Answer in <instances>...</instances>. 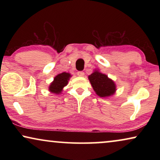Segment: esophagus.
<instances>
[{"instance_id": "34e87169", "label": "esophagus", "mask_w": 160, "mask_h": 160, "mask_svg": "<svg viewBox=\"0 0 160 160\" xmlns=\"http://www.w3.org/2000/svg\"><path fill=\"white\" fill-rule=\"evenodd\" d=\"M77 75L80 76V77H83V76H84V73L83 71H78L77 73Z\"/></svg>"}]
</instances>
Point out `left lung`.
Returning a JSON list of instances; mask_svg holds the SVG:
<instances>
[{
  "instance_id": "8db88e82",
  "label": "left lung",
  "mask_w": 160,
  "mask_h": 160,
  "mask_svg": "<svg viewBox=\"0 0 160 160\" xmlns=\"http://www.w3.org/2000/svg\"><path fill=\"white\" fill-rule=\"evenodd\" d=\"M92 87L100 98H108L113 95L117 91L115 82L108 78L106 74L102 73L98 69L94 70L93 73L88 76Z\"/></svg>"
}]
</instances>
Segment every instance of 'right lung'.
Masks as SVG:
<instances>
[{
    "label": "right lung",
    "instance_id": "right-lung-1",
    "mask_svg": "<svg viewBox=\"0 0 160 160\" xmlns=\"http://www.w3.org/2000/svg\"><path fill=\"white\" fill-rule=\"evenodd\" d=\"M71 73L63 72L59 73L54 78L53 82L49 84V91L50 92L60 95L62 93L63 88L68 84V81L71 77Z\"/></svg>",
    "mask_w": 160,
    "mask_h": 160
}]
</instances>
